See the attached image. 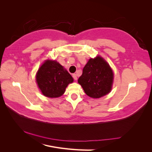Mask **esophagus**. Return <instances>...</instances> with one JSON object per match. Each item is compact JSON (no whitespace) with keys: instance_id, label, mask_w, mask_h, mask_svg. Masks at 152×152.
<instances>
[{"instance_id":"obj_1","label":"esophagus","mask_w":152,"mask_h":152,"mask_svg":"<svg viewBox=\"0 0 152 152\" xmlns=\"http://www.w3.org/2000/svg\"><path fill=\"white\" fill-rule=\"evenodd\" d=\"M72 76H73V79H74V80H77V75H76V74H73Z\"/></svg>"}]
</instances>
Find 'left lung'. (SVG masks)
Instances as JSON below:
<instances>
[{
    "label": "left lung",
    "mask_w": 152,
    "mask_h": 152,
    "mask_svg": "<svg viewBox=\"0 0 152 152\" xmlns=\"http://www.w3.org/2000/svg\"><path fill=\"white\" fill-rule=\"evenodd\" d=\"M113 73L108 64L100 56L90 59L78 79L86 94L99 98L111 91Z\"/></svg>",
    "instance_id": "obj_1"
}]
</instances>
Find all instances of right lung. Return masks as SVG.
<instances>
[{
  "instance_id": "add662e5",
  "label": "right lung",
  "mask_w": 152,
  "mask_h": 152,
  "mask_svg": "<svg viewBox=\"0 0 152 152\" xmlns=\"http://www.w3.org/2000/svg\"><path fill=\"white\" fill-rule=\"evenodd\" d=\"M36 80L42 93L48 98H58L65 93L68 84L73 79L56 61L48 60L40 67Z\"/></svg>"
}]
</instances>
